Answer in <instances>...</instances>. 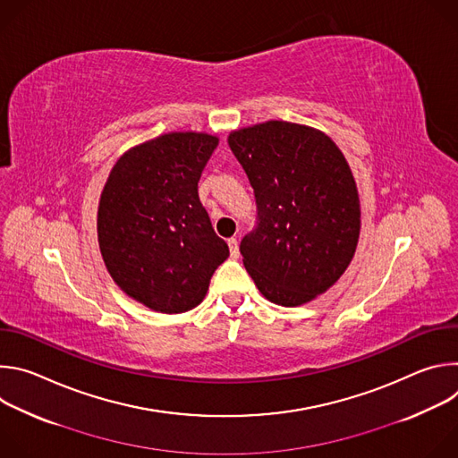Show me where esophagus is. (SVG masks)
<instances>
[{"instance_id":"esophagus-1","label":"esophagus","mask_w":458,"mask_h":458,"mask_svg":"<svg viewBox=\"0 0 458 458\" xmlns=\"http://www.w3.org/2000/svg\"><path fill=\"white\" fill-rule=\"evenodd\" d=\"M228 248H230V255L232 257H239V242L235 237L228 239Z\"/></svg>"}]
</instances>
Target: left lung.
Here are the masks:
<instances>
[{"label": "left lung", "mask_w": 458, "mask_h": 458, "mask_svg": "<svg viewBox=\"0 0 458 458\" xmlns=\"http://www.w3.org/2000/svg\"><path fill=\"white\" fill-rule=\"evenodd\" d=\"M228 145L255 195L257 223L239 246L255 286L281 306L324 293L348 268L360 232L343 152L318 130L286 121L237 130Z\"/></svg>", "instance_id": "1"}]
</instances>
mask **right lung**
Wrapping results in <instances>:
<instances>
[{
  "label": "right lung",
  "instance_id": "add662e5",
  "mask_svg": "<svg viewBox=\"0 0 458 458\" xmlns=\"http://www.w3.org/2000/svg\"><path fill=\"white\" fill-rule=\"evenodd\" d=\"M217 143L195 132L159 136L121 156L103 188L98 237L106 270L150 310L198 306L230 255L198 193Z\"/></svg>",
  "mask_w": 458,
  "mask_h": 458
}]
</instances>
